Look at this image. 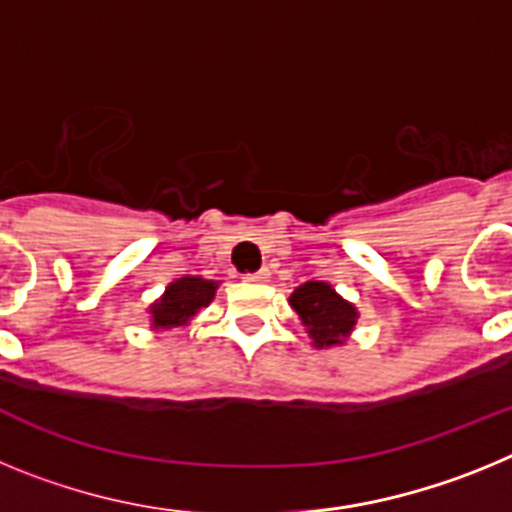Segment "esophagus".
I'll return each mask as SVG.
<instances>
[{
    "instance_id": "1",
    "label": "esophagus",
    "mask_w": 512,
    "mask_h": 512,
    "mask_svg": "<svg viewBox=\"0 0 512 512\" xmlns=\"http://www.w3.org/2000/svg\"><path fill=\"white\" fill-rule=\"evenodd\" d=\"M246 282H269V269H259V271H253V274H246Z\"/></svg>"
}]
</instances>
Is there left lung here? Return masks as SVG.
<instances>
[{"label": "left lung", "instance_id": "8db88e82", "mask_svg": "<svg viewBox=\"0 0 512 512\" xmlns=\"http://www.w3.org/2000/svg\"><path fill=\"white\" fill-rule=\"evenodd\" d=\"M292 310L300 315L315 348L343 346L354 330L359 312L343 300L328 282H305L289 297Z\"/></svg>", "mask_w": 512, "mask_h": 512}]
</instances>
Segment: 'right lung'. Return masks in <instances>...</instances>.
Segmentation results:
<instances>
[{"label":"right lung","mask_w":512,"mask_h":512,"mask_svg":"<svg viewBox=\"0 0 512 512\" xmlns=\"http://www.w3.org/2000/svg\"><path fill=\"white\" fill-rule=\"evenodd\" d=\"M217 282L202 277H182L171 282L166 292L148 307L151 312L153 330L182 328L189 320L212 302L215 297Z\"/></svg>","instance_id":"add662e5"}]
</instances>
